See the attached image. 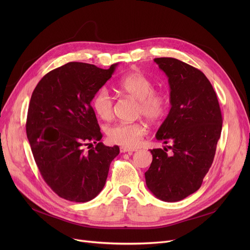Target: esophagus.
<instances>
[{
    "mask_svg": "<svg viewBox=\"0 0 250 250\" xmlns=\"http://www.w3.org/2000/svg\"><path fill=\"white\" fill-rule=\"evenodd\" d=\"M121 153H130V152H135L136 149H128V148H125V147H121Z\"/></svg>",
    "mask_w": 250,
    "mask_h": 250,
    "instance_id": "obj_1",
    "label": "esophagus"
}]
</instances>
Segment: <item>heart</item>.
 Returning a JSON list of instances; mask_svg holds the SVG:
<instances>
[{"label":"heart","mask_w":250,"mask_h":250,"mask_svg":"<svg viewBox=\"0 0 250 250\" xmlns=\"http://www.w3.org/2000/svg\"><path fill=\"white\" fill-rule=\"evenodd\" d=\"M117 90L137 100V114L155 123L164 117L168 108V97L159 91H154V84L140 72H132L116 84ZM95 113L102 120H109L113 113V100L106 89H101L92 100ZM146 135L142 123H120L108 127L107 136L111 143L126 148L136 147Z\"/></svg>","instance_id":"heart-1"}]
</instances>
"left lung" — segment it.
<instances>
[{
	"label": "left lung",
	"mask_w": 250,
	"mask_h": 250,
	"mask_svg": "<svg viewBox=\"0 0 250 250\" xmlns=\"http://www.w3.org/2000/svg\"><path fill=\"white\" fill-rule=\"evenodd\" d=\"M154 62L168 77L171 108L156 134L167 148L150 150L153 160L145 173L150 191L172 203L198 190L212 166L222 130L216 92L199 69L173 58Z\"/></svg>",
	"instance_id": "1"
}]
</instances>
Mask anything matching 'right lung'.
Returning a JSON list of instances; mask_svg holds the SVG:
<instances>
[{
    "instance_id": "right-lung-1",
    "label": "right lung",
    "mask_w": 250,
    "mask_h": 250,
    "mask_svg": "<svg viewBox=\"0 0 250 250\" xmlns=\"http://www.w3.org/2000/svg\"><path fill=\"white\" fill-rule=\"evenodd\" d=\"M116 65L104 70L71 62L43 76L33 91L26 134L39 172L62 199L76 203L94 199L120 153L117 146L99 143L102 134L91 106ZM92 142L97 146L85 150Z\"/></svg>"
}]
</instances>
